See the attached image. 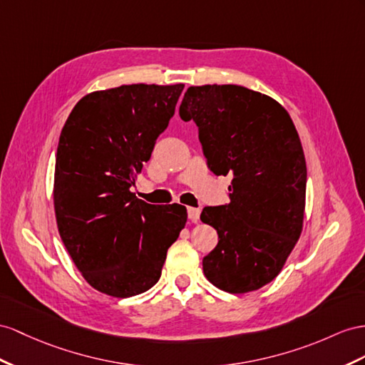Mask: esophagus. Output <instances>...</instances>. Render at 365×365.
<instances>
[{
  "label": "esophagus",
  "mask_w": 365,
  "mask_h": 365,
  "mask_svg": "<svg viewBox=\"0 0 365 365\" xmlns=\"http://www.w3.org/2000/svg\"><path fill=\"white\" fill-rule=\"evenodd\" d=\"M188 217L191 222H199L200 217V210L199 208H188Z\"/></svg>",
  "instance_id": "1"
}]
</instances>
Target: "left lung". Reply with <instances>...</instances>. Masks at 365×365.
<instances>
[{
  "instance_id": "left-lung-1",
  "label": "left lung",
  "mask_w": 365,
  "mask_h": 365,
  "mask_svg": "<svg viewBox=\"0 0 365 365\" xmlns=\"http://www.w3.org/2000/svg\"><path fill=\"white\" fill-rule=\"evenodd\" d=\"M179 114L197 125L210 170L232 175L230 203L200 214L219 235L203 273L227 293L255 292L280 273L304 227L307 165L293 120L274 98L236 85L188 88Z\"/></svg>"
}]
</instances>
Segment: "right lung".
I'll return each instance as SVG.
<instances>
[{"label":"right lung","instance_id":"right-lung-1","mask_svg":"<svg viewBox=\"0 0 365 365\" xmlns=\"http://www.w3.org/2000/svg\"><path fill=\"white\" fill-rule=\"evenodd\" d=\"M185 85H123L83 97L64 123L53 175L60 237L86 282L130 297L154 287L186 223L179 203L149 205L130 186Z\"/></svg>","mask_w":365,"mask_h":365}]
</instances>
